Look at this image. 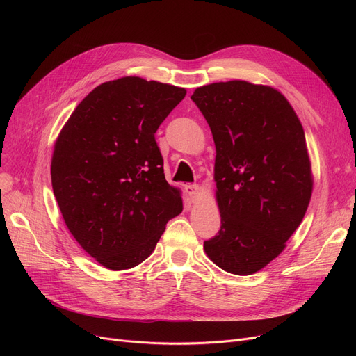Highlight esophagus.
<instances>
[{
  "instance_id": "esophagus-1",
  "label": "esophagus",
  "mask_w": 356,
  "mask_h": 356,
  "mask_svg": "<svg viewBox=\"0 0 356 356\" xmlns=\"http://www.w3.org/2000/svg\"><path fill=\"white\" fill-rule=\"evenodd\" d=\"M184 189H186V192L191 195L192 200L197 199V196H199V186H196V184H186Z\"/></svg>"
}]
</instances>
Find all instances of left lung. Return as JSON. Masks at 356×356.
I'll return each mask as SVG.
<instances>
[{
	"label": "left lung",
	"instance_id": "left-lung-1",
	"mask_svg": "<svg viewBox=\"0 0 356 356\" xmlns=\"http://www.w3.org/2000/svg\"><path fill=\"white\" fill-rule=\"evenodd\" d=\"M191 98L216 147L220 229L203 248L222 270L254 274L284 250L307 211L313 180L303 127L270 86L218 82Z\"/></svg>",
	"mask_w": 356,
	"mask_h": 356
}]
</instances>
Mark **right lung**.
Listing matches in <instances>:
<instances>
[{
	"label": "right lung",
	"mask_w": 356,
	"mask_h": 356,
	"mask_svg": "<svg viewBox=\"0 0 356 356\" xmlns=\"http://www.w3.org/2000/svg\"><path fill=\"white\" fill-rule=\"evenodd\" d=\"M186 89L127 76L93 89L54 144L53 193L81 247L109 270L138 266L183 211L156 131Z\"/></svg>",
	"instance_id": "1"
}]
</instances>
